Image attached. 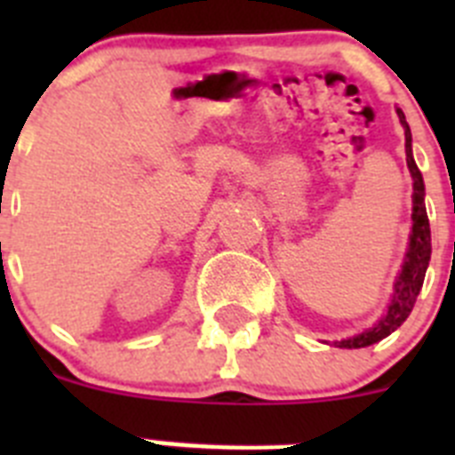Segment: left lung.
<instances>
[{"mask_svg":"<svg viewBox=\"0 0 455 455\" xmlns=\"http://www.w3.org/2000/svg\"><path fill=\"white\" fill-rule=\"evenodd\" d=\"M396 114H399L401 124H403L405 162H408L410 175H412V232H410L408 252H405L399 277L394 283L392 303L387 305V312L380 316V321L373 328H367L364 332H360L355 337H348V339L335 341L337 348H364L376 344V341L385 339L387 335H392L408 319L412 307H415V300L421 291V284H424L426 268H428V262H431V225H428L424 204V178H421L419 168L415 164V156H412V134H410L403 111L396 108Z\"/></svg>","mask_w":455,"mask_h":455,"instance_id":"obj_1","label":"left lung"}]
</instances>
